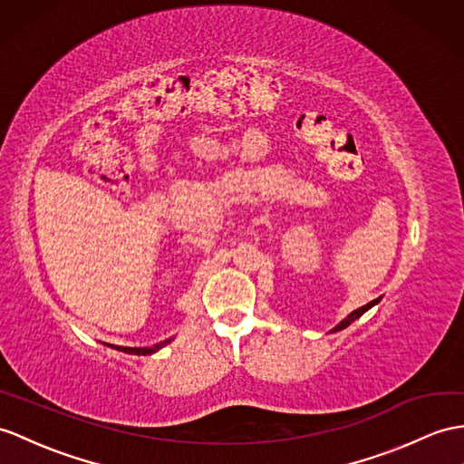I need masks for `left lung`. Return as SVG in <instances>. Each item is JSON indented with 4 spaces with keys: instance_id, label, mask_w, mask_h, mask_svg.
Listing matches in <instances>:
<instances>
[{
    "instance_id": "obj_1",
    "label": "left lung",
    "mask_w": 464,
    "mask_h": 464,
    "mask_svg": "<svg viewBox=\"0 0 464 464\" xmlns=\"http://www.w3.org/2000/svg\"><path fill=\"white\" fill-rule=\"evenodd\" d=\"M382 297H378V299H374V301H370L368 304H364V307H360V309H356V311H353V313H350L348 314V317L346 319H343L341 323H338L336 326H334V329L331 331V333H338V331H343V329H346V326L350 324V323H354L356 319H360V317H362V314L368 311V309H372V307H374V304L380 301Z\"/></svg>"
}]
</instances>
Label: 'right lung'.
<instances>
[{"instance_id":"1","label":"right lung","mask_w":464,"mask_h":464,"mask_svg":"<svg viewBox=\"0 0 464 464\" xmlns=\"http://www.w3.org/2000/svg\"><path fill=\"white\" fill-rule=\"evenodd\" d=\"M167 343H171V338H169V341H165V343H160V344H155V346H150V348H141V346H135V348H131V346H116V344H111V348H116V350H120V353H126V354H135V356H145V354H153V353H157V350H160L163 344H167Z\"/></svg>"}]
</instances>
